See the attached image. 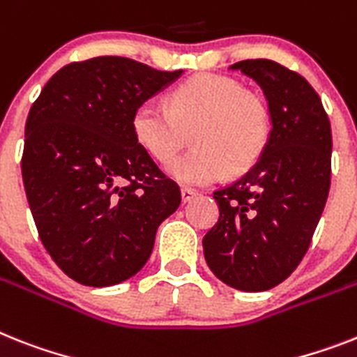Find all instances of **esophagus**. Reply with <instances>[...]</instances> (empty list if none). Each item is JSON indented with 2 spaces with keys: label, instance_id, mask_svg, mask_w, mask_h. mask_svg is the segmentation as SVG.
<instances>
[{
  "label": "esophagus",
  "instance_id": "34e87169",
  "mask_svg": "<svg viewBox=\"0 0 357 357\" xmlns=\"http://www.w3.org/2000/svg\"><path fill=\"white\" fill-rule=\"evenodd\" d=\"M197 194L194 192L192 188H181V199H183V203H188L192 202L194 197H196Z\"/></svg>",
  "mask_w": 357,
  "mask_h": 357
}]
</instances>
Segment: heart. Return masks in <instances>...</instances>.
<instances>
[{"label":"heart","mask_w":357,"mask_h":357,"mask_svg":"<svg viewBox=\"0 0 357 357\" xmlns=\"http://www.w3.org/2000/svg\"><path fill=\"white\" fill-rule=\"evenodd\" d=\"M192 128L197 146L167 170L179 183L202 187L259 160L271 139V107L234 77L197 74L170 92L169 110L149 100L132 116L137 143L160 163L172 160Z\"/></svg>","instance_id":"obj_1"}]
</instances>
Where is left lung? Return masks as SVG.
<instances>
[{"mask_svg": "<svg viewBox=\"0 0 357 357\" xmlns=\"http://www.w3.org/2000/svg\"><path fill=\"white\" fill-rule=\"evenodd\" d=\"M232 68L263 89L272 132L252 169L214 192L220 220L203 252L225 285L261 292L285 281L310 247L331 188L332 130L319 96L298 72L272 59Z\"/></svg>", "mask_w": 357, "mask_h": 357, "instance_id": "obj_1", "label": "left lung"}]
</instances>
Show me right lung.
Segmentation results:
<instances>
[{
    "label": "right lung",
    "mask_w": 357,
    "mask_h": 357,
    "mask_svg": "<svg viewBox=\"0 0 357 357\" xmlns=\"http://www.w3.org/2000/svg\"><path fill=\"white\" fill-rule=\"evenodd\" d=\"M179 76L100 56L59 68L32 103L21 155L26 199L47 252L82 285L142 271L155 230L181 203L132 130L134 110Z\"/></svg>",
    "instance_id": "right-lung-1"
}]
</instances>
